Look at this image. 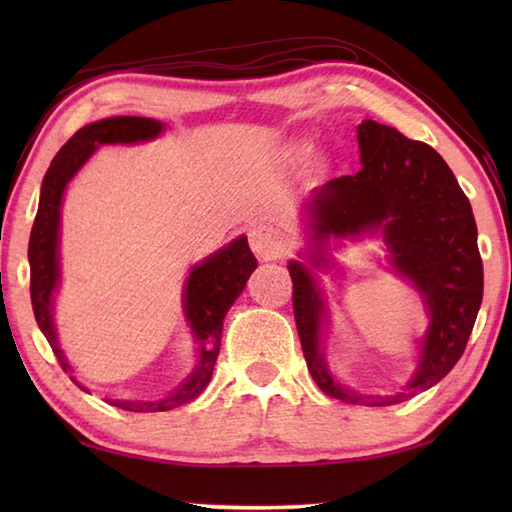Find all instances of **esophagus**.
Here are the masks:
<instances>
[{"label":"esophagus","mask_w":512,"mask_h":512,"mask_svg":"<svg viewBox=\"0 0 512 512\" xmlns=\"http://www.w3.org/2000/svg\"><path fill=\"white\" fill-rule=\"evenodd\" d=\"M248 244L253 248V253L262 259H277L284 253V239L273 226L264 222L248 226Z\"/></svg>","instance_id":"obj_1"}]
</instances>
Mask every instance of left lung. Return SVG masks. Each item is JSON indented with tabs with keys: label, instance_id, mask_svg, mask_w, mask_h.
Listing matches in <instances>:
<instances>
[{
	"label": "left lung",
	"instance_id": "left-lung-1",
	"mask_svg": "<svg viewBox=\"0 0 512 512\" xmlns=\"http://www.w3.org/2000/svg\"><path fill=\"white\" fill-rule=\"evenodd\" d=\"M356 138L361 171L325 182L303 204L308 244L301 259L288 262L292 308L303 356L323 394L387 407L440 383L460 361L482 306L484 268L471 202L438 151L369 118L356 127ZM374 234L384 237L392 269L417 288L430 323L406 387L367 397L345 388L324 358L329 309L316 270L333 265L329 250L343 238Z\"/></svg>",
	"mask_w": 512,
	"mask_h": 512
}]
</instances>
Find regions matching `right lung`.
<instances>
[{"instance_id":"right-lung-1","label":"right lung","mask_w":512,"mask_h":512,"mask_svg":"<svg viewBox=\"0 0 512 512\" xmlns=\"http://www.w3.org/2000/svg\"><path fill=\"white\" fill-rule=\"evenodd\" d=\"M165 123L143 116H112L81 127L52 158L50 169L41 182L39 209L30 231L28 262H30V299L39 330L46 336L54 356L59 358L63 372H74L61 350L57 325H54V295L61 286V204L70 180L83 169L96 149L103 145H136L158 138L165 132ZM257 268V259L250 253L244 235L235 237L224 248L193 264L182 288V312L198 345L195 365L187 378H182L165 396L158 398H107L110 405L125 411H169L198 398L209 385L213 367L220 354L222 325L226 312L242 295L250 273ZM76 385L85 389L76 376Z\"/></svg>"}]
</instances>
